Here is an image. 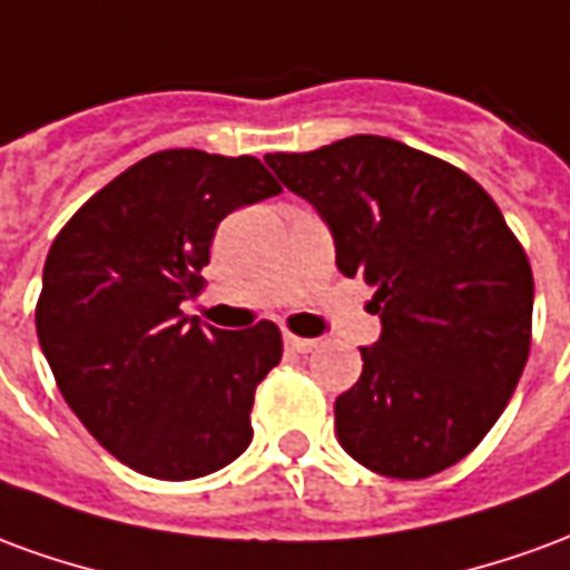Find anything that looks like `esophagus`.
Segmentation results:
<instances>
[{"label":"esophagus","instance_id":"34e87169","mask_svg":"<svg viewBox=\"0 0 570 570\" xmlns=\"http://www.w3.org/2000/svg\"><path fill=\"white\" fill-rule=\"evenodd\" d=\"M284 345L289 347V351H296V354H311V351L317 347V342H314V338H298V335L293 333H284Z\"/></svg>","mask_w":570,"mask_h":570}]
</instances>
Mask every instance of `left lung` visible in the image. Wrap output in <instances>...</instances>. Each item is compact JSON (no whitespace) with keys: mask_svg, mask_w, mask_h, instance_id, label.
<instances>
[{"mask_svg":"<svg viewBox=\"0 0 570 570\" xmlns=\"http://www.w3.org/2000/svg\"><path fill=\"white\" fill-rule=\"evenodd\" d=\"M317 210L345 277L372 286L382 335L335 400L357 464L424 479L458 464L501 419L531 347L525 249L476 179L406 142L357 134L265 158Z\"/></svg>","mask_w":570,"mask_h":570,"instance_id":"obj_1","label":"left lung"}]
</instances>
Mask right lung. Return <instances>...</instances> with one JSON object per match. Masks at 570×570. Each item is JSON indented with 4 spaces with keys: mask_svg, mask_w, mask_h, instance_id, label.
<instances>
[{
    "mask_svg": "<svg viewBox=\"0 0 570 570\" xmlns=\"http://www.w3.org/2000/svg\"><path fill=\"white\" fill-rule=\"evenodd\" d=\"M277 191L253 155L155 151L48 249L36 308L45 360L94 440L142 476H207L253 440V394L281 363V330H213L179 305L198 289L216 225Z\"/></svg>",
    "mask_w": 570,
    "mask_h": 570,
    "instance_id": "add662e5",
    "label": "right lung"
}]
</instances>
